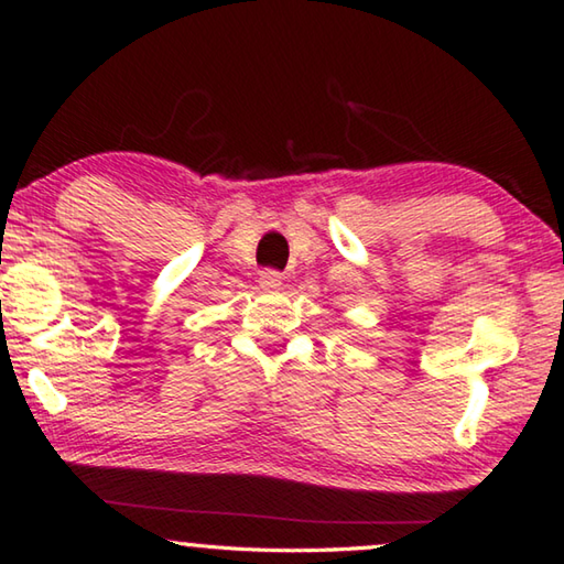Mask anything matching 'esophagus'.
<instances>
[{
    "mask_svg": "<svg viewBox=\"0 0 564 564\" xmlns=\"http://www.w3.org/2000/svg\"><path fill=\"white\" fill-rule=\"evenodd\" d=\"M280 284H282V274L276 272V270H262V272H260V288H262V290L270 292V290L280 288Z\"/></svg>",
    "mask_w": 564,
    "mask_h": 564,
    "instance_id": "esophagus-1",
    "label": "esophagus"
}]
</instances>
